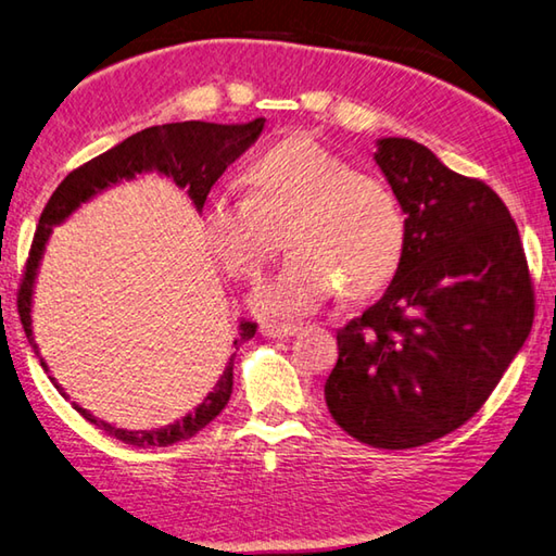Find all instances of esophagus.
<instances>
[{
	"mask_svg": "<svg viewBox=\"0 0 556 556\" xmlns=\"http://www.w3.org/2000/svg\"><path fill=\"white\" fill-rule=\"evenodd\" d=\"M301 328L296 323H285V326H279V323H262L260 332L267 338H291L294 332H299Z\"/></svg>",
	"mask_w": 556,
	"mask_h": 556,
	"instance_id": "obj_1",
	"label": "esophagus"
}]
</instances>
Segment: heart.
<instances>
[{
    "label": "heart",
    "instance_id": "1",
    "mask_svg": "<svg viewBox=\"0 0 556 556\" xmlns=\"http://www.w3.org/2000/svg\"><path fill=\"white\" fill-rule=\"evenodd\" d=\"M245 179L250 194L218 189L206 199L201 230L230 275L255 277L287 226L289 257L250 294L260 316H306L338 287L367 296L396 271L406 243L396 199L345 157L289 138L265 150Z\"/></svg>",
    "mask_w": 556,
    "mask_h": 556
}]
</instances>
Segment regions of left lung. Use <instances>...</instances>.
I'll return each instance as SVG.
<instances>
[{
  "label": "left lung",
  "mask_w": 556,
  "mask_h": 556,
  "mask_svg": "<svg viewBox=\"0 0 556 556\" xmlns=\"http://www.w3.org/2000/svg\"><path fill=\"white\" fill-rule=\"evenodd\" d=\"M375 163L406 214L383 294L338 330L330 416L381 450L464 426L528 340L532 281L518 226L496 191L410 138H379Z\"/></svg>",
  "instance_id": "obj_1"
}]
</instances>
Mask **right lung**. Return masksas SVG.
I'll list each match as a JSON object with an SVG mask.
<instances>
[{
  "instance_id": "1",
  "label": "right lung",
  "mask_w": 556,
  "mask_h": 556,
  "mask_svg": "<svg viewBox=\"0 0 556 556\" xmlns=\"http://www.w3.org/2000/svg\"><path fill=\"white\" fill-rule=\"evenodd\" d=\"M262 128H265V118L248 121V124H204V121H185V124H165L153 126L134 134L126 140H121L106 153H102L94 160H89L87 165L77 167L75 173H70L60 187L53 191V197L48 199V204L40 214L31 255L26 262V275L22 279V289H18V316H22L26 338L31 342L34 352L40 359V367L48 371V362L40 357L38 345L34 340V294H36V277L40 269V260L46 255V245L53 228L65 224V220L75 214V211L92 201L102 191L121 185V181H130L138 175L155 173L160 177L173 179L179 189H187V197L191 204L201 214V208L206 204V197L211 187L216 185L218 177L226 173L230 163L245 153V150L260 138ZM257 326L250 320H243L238 326V338L233 340V348L238 350L243 342H248L255 336ZM233 362L236 352L228 357L224 375L218 377L216 387L211 389L204 401L199 403L194 410H189L185 418L169 422L165 428L157 430H126L116 428L111 422L97 418L87 408L77 406V413L104 430L106 435L116 438L126 445L136 447H167L175 442L194 438L201 428H206L220 410L226 408V403L233 393ZM55 383V389L70 399L65 389L60 387L55 377H50Z\"/></svg>"
}]
</instances>
